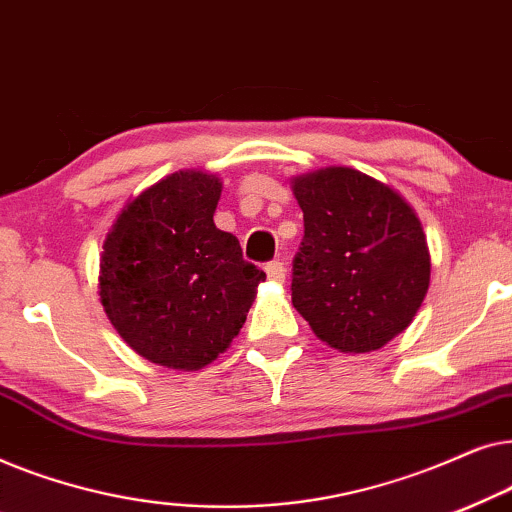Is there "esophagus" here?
Instances as JSON below:
<instances>
[{"label": "esophagus", "mask_w": 512, "mask_h": 512, "mask_svg": "<svg viewBox=\"0 0 512 512\" xmlns=\"http://www.w3.org/2000/svg\"><path fill=\"white\" fill-rule=\"evenodd\" d=\"M265 272H268V279L272 282H282L284 279V263L282 261H270L265 265Z\"/></svg>", "instance_id": "34e87169"}]
</instances>
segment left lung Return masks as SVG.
<instances>
[{
    "label": "left lung",
    "mask_w": 512,
    "mask_h": 512,
    "mask_svg": "<svg viewBox=\"0 0 512 512\" xmlns=\"http://www.w3.org/2000/svg\"><path fill=\"white\" fill-rule=\"evenodd\" d=\"M291 188L305 221L293 307L326 345L375 352L412 324L429 291L431 256L415 209L352 167L300 174Z\"/></svg>",
    "instance_id": "1"
}]
</instances>
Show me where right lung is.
Masks as SVG:
<instances>
[{
  "instance_id": "right-lung-1",
  "label": "right lung",
  "mask_w": 512,
  "mask_h": 512,
  "mask_svg": "<svg viewBox=\"0 0 512 512\" xmlns=\"http://www.w3.org/2000/svg\"><path fill=\"white\" fill-rule=\"evenodd\" d=\"M216 174L181 170L130 200L100 256V300L139 356L174 370L219 359L265 272L244 261L235 235L214 226Z\"/></svg>"
}]
</instances>
